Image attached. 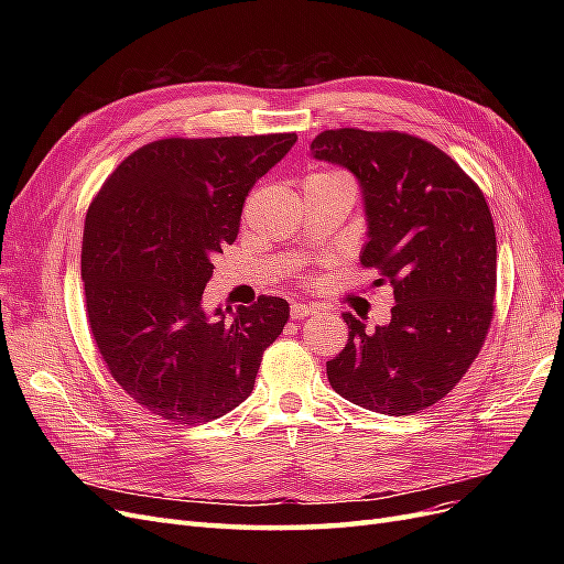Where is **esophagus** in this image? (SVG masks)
Instances as JSON below:
<instances>
[{"label":"esophagus","instance_id":"obj_1","mask_svg":"<svg viewBox=\"0 0 564 564\" xmlns=\"http://www.w3.org/2000/svg\"><path fill=\"white\" fill-rule=\"evenodd\" d=\"M313 313H315V308L308 303H292V317L294 319H303V317H308Z\"/></svg>","mask_w":564,"mask_h":564}]
</instances>
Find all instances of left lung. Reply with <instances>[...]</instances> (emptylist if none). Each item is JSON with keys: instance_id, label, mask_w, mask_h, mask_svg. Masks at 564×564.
<instances>
[{"instance_id": "obj_1", "label": "left lung", "mask_w": 564, "mask_h": 564, "mask_svg": "<svg viewBox=\"0 0 564 564\" xmlns=\"http://www.w3.org/2000/svg\"><path fill=\"white\" fill-rule=\"evenodd\" d=\"M311 152L360 181L369 242L360 261L392 286L388 327L344 315L348 344L327 362L340 398L409 416L464 379L480 352L497 294V232L487 199L437 145L404 131L329 129Z\"/></svg>"}]
</instances>
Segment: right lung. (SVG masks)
Masks as SVG:
<instances>
[{
	"mask_svg": "<svg viewBox=\"0 0 564 564\" xmlns=\"http://www.w3.org/2000/svg\"><path fill=\"white\" fill-rule=\"evenodd\" d=\"M296 133L152 141L100 185L84 220L82 280L89 332L110 377L150 414L197 425L253 390L289 303L259 296L202 311L214 256L235 242L253 183Z\"/></svg>",
	"mask_w": 564,
	"mask_h": 564,
	"instance_id": "add662e5",
	"label": "right lung"
}]
</instances>
